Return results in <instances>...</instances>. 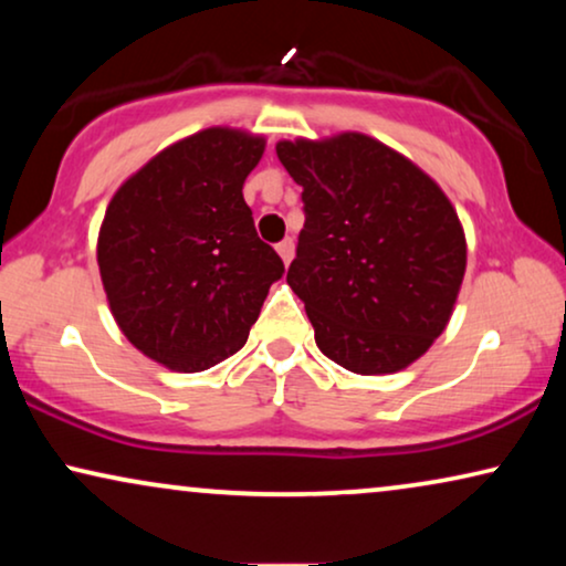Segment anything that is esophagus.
<instances>
[{"label": "esophagus", "instance_id": "34e87169", "mask_svg": "<svg viewBox=\"0 0 566 566\" xmlns=\"http://www.w3.org/2000/svg\"><path fill=\"white\" fill-rule=\"evenodd\" d=\"M275 250H277V254H281V260L285 262V265H289V262L293 260V239H283Z\"/></svg>", "mask_w": 566, "mask_h": 566}]
</instances>
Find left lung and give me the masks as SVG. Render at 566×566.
<instances>
[{
	"mask_svg": "<svg viewBox=\"0 0 566 566\" xmlns=\"http://www.w3.org/2000/svg\"><path fill=\"white\" fill-rule=\"evenodd\" d=\"M304 192L289 285L319 350L353 374H397L428 353L453 314L467 237L420 167L366 134L277 142Z\"/></svg>",
	"mask_w": 566,
	"mask_h": 566,
	"instance_id": "8db88e82",
	"label": "left lung"
}]
</instances>
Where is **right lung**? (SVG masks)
Returning a JSON list of instances; mask_svg holds the SVG:
<instances>
[{
    "label": "right lung",
    "mask_w": 566,
    "mask_h": 566,
    "mask_svg": "<svg viewBox=\"0 0 566 566\" xmlns=\"http://www.w3.org/2000/svg\"><path fill=\"white\" fill-rule=\"evenodd\" d=\"M262 151V136L206 128L159 151L113 196L99 277L120 332L146 358L198 374L247 343L285 273L242 196Z\"/></svg>",
    "instance_id": "right-lung-1"
}]
</instances>
